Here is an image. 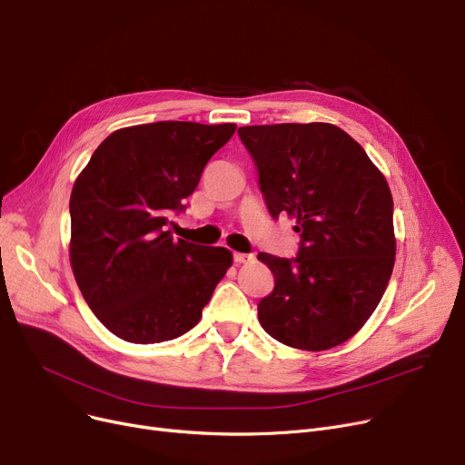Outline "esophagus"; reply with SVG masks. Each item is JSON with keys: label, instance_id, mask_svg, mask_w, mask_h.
Returning a JSON list of instances; mask_svg holds the SVG:
<instances>
[{"label": "esophagus", "instance_id": "34e87169", "mask_svg": "<svg viewBox=\"0 0 465 465\" xmlns=\"http://www.w3.org/2000/svg\"><path fill=\"white\" fill-rule=\"evenodd\" d=\"M233 260H235V263H247V262H252V260H254V256H252V254L235 252V254H233Z\"/></svg>", "mask_w": 465, "mask_h": 465}]
</instances>
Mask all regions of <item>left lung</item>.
Returning a JSON list of instances; mask_svg holds the SVG:
<instances>
[{"label": "left lung", "instance_id": "1", "mask_svg": "<svg viewBox=\"0 0 465 465\" xmlns=\"http://www.w3.org/2000/svg\"><path fill=\"white\" fill-rule=\"evenodd\" d=\"M273 218L300 233L296 258L260 252L275 288L258 303L262 328L279 343L328 351L377 309L396 262L394 202L379 167L328 122L242 126Z\"/></svg>", "mask_w": 465, "mask_h": 465}]
</instances>
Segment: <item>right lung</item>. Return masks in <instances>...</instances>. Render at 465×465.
Here are the masks:
<instances>
[{"label": "right lung", "instance_id": "1", "mask_svg": "<svg viewBox=\"0 0 465 465\" xmlns=\"http://www.w3.org/2000/svg\"><path fill=\"white\" fill-rule=\"evenodd\" d=\"M235 128L165 120L116 130L73 184V275L92 312L128 343L192 330L232 267L228 249L173 239L167 224Z\"/></svg>", "mask_w": 465, "mask_h": 465}]
</instances>
